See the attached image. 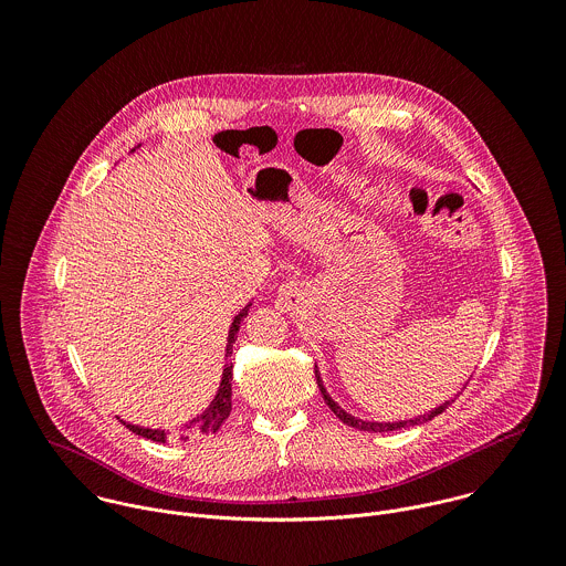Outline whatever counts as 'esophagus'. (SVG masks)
I'll return each mask as SVG.
<instances>
[{
    "label": "esophagus",
    "mask_w": 566,
    "mask_h": 566,
    "mask_svg": "<svg viewBox=\"0 0 566 566\" xmlns=\"http://www.w3.org/2000/svg\"><path fill=\"white\" fill-rule=\"evenodd\" d=\"M298 294H296V287L294 285H285L283 290H281V301H283V305H292L294 303V298H296Z\"/></svg>",
    "instance_id": "34e87169"
}]
</instances>
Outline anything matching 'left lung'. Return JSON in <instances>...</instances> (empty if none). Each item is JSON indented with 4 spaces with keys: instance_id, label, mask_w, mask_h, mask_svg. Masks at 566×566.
I'll list each match as a JSON object with an SVG mask.
<instances>
[{
    "instance_id": "obj_1",
    "label": "left lung",
    "mask_w": 566,
    "mask_h": 566,
    "mask_svg": "<svg viewBox=\"0 0 566 566\" xmlns=\"http://www.w3.org/2000/svg\"><path fill=\"white\" fill-rule=\"evenodd\" d=\"M316 381H318V388H321V392H323V399L326 401V405L331 407V411L344 422V424H348V427H355V429H361V431H395V429H401V427H407V424H422V422H427V420H431V418H436L438 413H442L449 403L440 405L438 409H431L429 413H424V416H418L416 420H401V422H366V420H357L355 416H350V413H346L339 405L335 403L328 395H326V390H324L323 379H321V375H318V370H316Z\"/></svg>"
}]
</instances>
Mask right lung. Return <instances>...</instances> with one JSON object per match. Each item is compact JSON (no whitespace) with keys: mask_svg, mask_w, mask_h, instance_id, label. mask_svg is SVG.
Listing matches in <instances>:
<instances>
[{"mask_svg":"<svg viewBox=\"0 0 566 566\" xmlns=\"http://www.w3.org/2000/svg\"><path fill=\"white\" fill-rule=\"evenodd\" d=\"M245 316H248V307L242 310V312L235 316L233 324H231L229 344H227V357H231V353H233V342L238 339V331H240V324H242ZM231 384H233V361L229 359V361L224 364L222 384H220V390H218L213 403L209 405V409H207L202 416L193 418L191 424H187L182 431L176 433L178 440H189V438L209 436V433H216V431L222 427V422L229 418V413H231V409H233V405H231V395H233ZM119 422L126 424V429H130L133 433H137V436H142V438H148V440H155V442H165V440L169 438V431H163V429H146V427H137V424L124 422V420H119Z\"/></svg>","mask_w":566,"mask_h":566,"instance_id":"obj_1","label":"right lung"}]
</instances>
